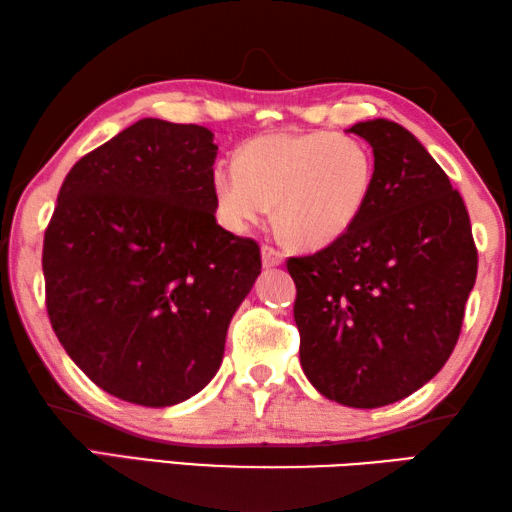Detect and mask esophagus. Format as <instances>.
Listing matches in <instances>:
<instances>
[{"label": "esophagus", "mask_w": 512, "mask_h": 512, "mask_svg": "<svg viewBox=\"0 0 512 512\" xmlns=\"http://www.w3.org/2000/svg\"><path fill=\"white\" fill-rule=\"evenodd\" d=\"M262 262H264V266H280L284 262V253L282 250L264 244L262 246Z\"/></svg>", "instance_id": "esophagus-1"}]
</instances>
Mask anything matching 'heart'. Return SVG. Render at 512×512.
<instances>
[{"label":"heart","mask_w":512,"mask_h":512,"mask_svg":"<svg viewBox=\"0 0 512 512\" xmlns=\"http://www.w3.org/2000/svg\"><path fill=\"white\" fill-rule=\"evenodd\" d=\"M375 155L354 135L314 131L266 135L241 149L237 167L214 169L212 189L221 221L246 232L271 214L302 248L341 239L370 201Z\"/></svg>","instance_id":"b5f03b06"}]
</instances>
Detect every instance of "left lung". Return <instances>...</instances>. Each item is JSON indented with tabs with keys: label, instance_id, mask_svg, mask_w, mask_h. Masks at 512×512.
<instances>
[{
	"label": "left lung",
	"instance_id": "left-lung-1",
	"mask_svg": "<svg viewBox=\"0 0 512 512\" xmlns=\"http://www.w3.org/2000/svg\"><path fill=\"white\" fill-rule=\"evenodd\" d=\"M372 146L375 185L352 230L289 257L300 363L320 395L354 409L404 400L458 341L479 255L461 194L388 119L350 128Z\"/></svg>",
	"mask_w": 512,
	"mask_h": 512
}]
</instances>
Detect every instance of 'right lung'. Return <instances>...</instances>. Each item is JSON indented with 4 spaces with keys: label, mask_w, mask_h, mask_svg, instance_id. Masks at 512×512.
Returning <instances> with one entry per match:
<instances>
[{
    "label": "right lung",
    "mask_w": 512,
    "mask_h": 512,
    "mask_svg": "<svg viewBox=\"0 0 512 512\" xmlns=\"http://www.w3.org/2000/svg\"><path fill=\"white\" fill-rule=\"evenodd\" d=\"M216 151L205 126L140 119L58 192L47 314L76 366L119 400L158 409L205 388L262 271L257 241L216 223Z\"/></svg>",
    "instance_id": "add662e5"
}]
</instances>
